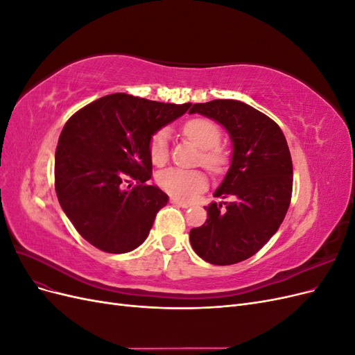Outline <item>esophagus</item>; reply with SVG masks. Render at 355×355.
I'll use <instances>...</instances> for the list:
<instances>
[{
  "label": "esophagus",
  "instance_id": "obj_1",
  "mask_svg": "<svg viewBox=\"0 0 355 355\" xmlns=\"http://www.w3.org/2000/svg\"><path fill=\"white\" fill-rule=\"evenodd\" d=\"M170 201H171V204H175V206H179V207H182V209H188V207H191V202L182 201V200L175 198V197H171V198H170Z\"/></svg>",
  "mask_w": 355,
  "mask_h": 355
}]
</instances>
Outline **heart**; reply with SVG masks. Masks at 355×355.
<instances>
[{"label":"heart","instance_id":"b5f03b06","mask_svg":"<svg viewBox=\"0 0 355 355\" xmlns=\"http://www.w3.org/2000/svg\"><path fill=\"white\" fill-rule=\"evenodd\" d=\"M184 135L201 149L200 161L211 171L220 170L227 163V153L219 142L222 139L220 127L209 118L197 116L184 124ZM149 155L157 166L164 164L168 157V135L159 130L149 141ZM158 185L170 196L180 200H189L207 188V178L200 170L166 168L157 176Z\"/></svg>","mask_w":355,"mask_h":355}]
</instances>
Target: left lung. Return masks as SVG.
Returning a JSON list of instances; mask_svg holds the SVG:
<instances>
[{
	"mask_svg": "<svg viewBox=\"0 0 355 355\" xmlns=\"http://www.w3.org/2000/svg\"><path fill=\"white\" fill-rule=\"evenodd\" d=\"M189 112L223 125L232 142L231 166L213 194L231 201L210 202L206 223L191 230L189 241L209 263H239L262 249L287 213L293 164L286 137L270 116L240 101L196 103Z\"/></svg>",
	"mask_w": 355,
	"mask_h": 355,
	"instance_id": "left-lung-1",
	"label": "left lung"
}]
</instances>
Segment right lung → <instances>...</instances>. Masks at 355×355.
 I'll return each mask as SVG.
<instances>
[{"label": "right lung", "mask_w": 355, "mask_h": 355, "mask_svg": "<svg viewBox=\"0 0 355 355\" xmlns=\"http://www.w3.org/2000/svg\"><path fill=\"white\" fill-rule=\"evenodd\" d=\"M191 103L115 93L84 106L63 127L55 155L60 207L84 240L106 253L141 245L168 197L151 179L149 141ZM137 185L125 188V183Z\"/></svg>", "instance_id": "add662e5"}]
</instances>
